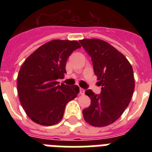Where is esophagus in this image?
Returning <instances> with one entry per match:
<instances>
[{"mask_svg": "<svg viewBox=\"0 0 152 152\" xmlns=\"http://www.w3.org/2000/svg\"><path fill=\"white\" fill-rule=\"evenodd\" d=\"M80 95H83L85 94V90L83 89V88H80Z\"/></svg>", "mask_w": 152, "mask_h": 152, "instance_id": "1", "label": "esophagus"}]
</instances>
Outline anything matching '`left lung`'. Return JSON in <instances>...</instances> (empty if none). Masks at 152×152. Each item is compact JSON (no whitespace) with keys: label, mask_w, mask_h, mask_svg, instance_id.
Instances as JSON below:
<instances>
[{"label":"left lung","mask_w":152,"mask_h":152,"mask_svg":"<svg viewBox=\"0 0 152 152\" xmlns=\"http://www.w3.org/2000/svg\"><path fill=\"white\" fill-rule=\"evenodd\" d=\"M79 42L91 57L94 72L102 85L99 95L90 89L85 91L91 105L83 110V118L95 127L107 126L120 118L131 101L135 88L132 67L121 53L103 40Z\"/></svg>","instance_id":"obj_1"}]
</instances>
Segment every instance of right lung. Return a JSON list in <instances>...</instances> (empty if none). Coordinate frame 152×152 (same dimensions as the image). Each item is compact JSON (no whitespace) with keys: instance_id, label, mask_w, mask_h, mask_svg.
<instances>
[{"instance_id":"add662e5","label":"right lung","mask_w":152,"mask_h":152,"mask_svg":"<svg viewBox=\"0 0 152 152\" xmlns=\"http://www.w3.org/2000/svg\"><path fill=\"white\" fill-rule=\"evenodd\" d=\"M77 41L55 39L32 53L20 68L17 91L25 113L34 122L44 126L62 119L66 104L80 92L78 86H68L57 79L66 73L68 57L80 48Z\"/></svg>"}]
</instances>
